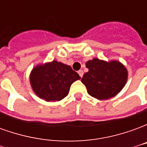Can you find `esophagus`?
Masks as SVG:
<instances>
[{
	"label": "esophagus",
	"mask_w": 147,
	"mask_h": 147,
	"mask_svg": "<svg viewBox=\"0 0 147 147\" xmlns=\"http://www.w3.org/2000/svg\"><path fill=\"white\" fill-rule=\"evenodd\" d=\"M78 73H79V75H80V76L82 78L83 76V70H80L79 71H78Z\"/></svg>",
	"instance_id": "34e87169"
}]
</instances>
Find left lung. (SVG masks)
I'll return each mask as SVG.
<instances>
[{
    "label": "left lung",
    "instance_id": "1",
    "mask_svg": "<svg viewBox=\"0 0 147 147\" xmlns=\"http://www.w3.org/2000/svg\"><path fill=\"white\" fill-rule=\"evenodd\" d=\"M89 71L81 82L93 98L106 100L116 96L123 89L127 80V70L118 61H105L94 58L86 63Z\"/></svg>",
    "mask_w": 147,
    "mask_h": 147
}]
</instances>
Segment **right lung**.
I'll list each match as a JSON object with an SVG mask.
<instances>
[{
	"instance_id": "right-lung-1",
	"label": "right lung",
	"mask_w": 147,
	"mask_h": 147,
	"mask_svg": "<svg viewBox=\"0 0 147 147\" xmlns=\"http://www.w3.org/2000/svg\"><path fill=\"white\" fill-rule=\"evenodd\" d=\"M80 79L71 66L57 61L38 64L30 74L34 93L46 102H58L64 98L71 85Z\"/></svg>"
}]
</instances>
